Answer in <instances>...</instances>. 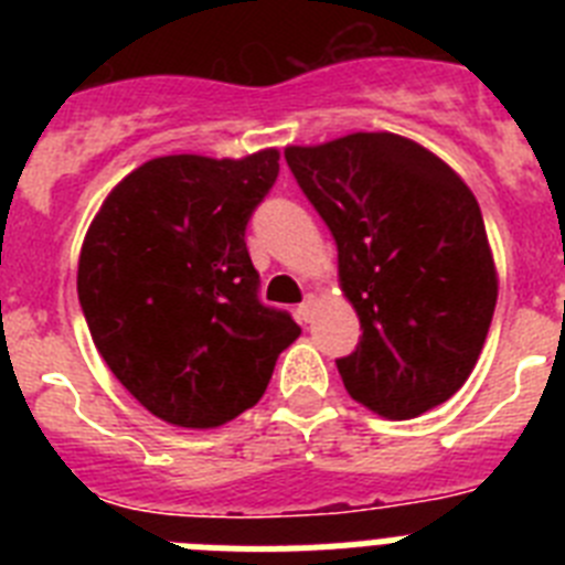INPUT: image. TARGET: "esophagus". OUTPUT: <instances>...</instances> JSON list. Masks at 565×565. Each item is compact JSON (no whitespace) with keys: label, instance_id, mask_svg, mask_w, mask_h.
<instances>
[{"label":"esophagus","instance_id":"esophagus-1","mask_svg":"<svg viewBox=\"0 0 565 565\" xmlns=\"http://www.w3.org/2000/svg\"><path fill=\"white\" fill-rule=\"evenodd\" d=\"M313 308H317V297H311V294H308V297L302 299V306L297 308V317L302 319V322H311V317H313Z\"/></svg>","mask_w":565,"mask_h":565}]
</instances>
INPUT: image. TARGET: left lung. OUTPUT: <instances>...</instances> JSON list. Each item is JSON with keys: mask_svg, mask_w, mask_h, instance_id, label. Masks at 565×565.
Returning <instances> with one entry per match:
<instances>
[{"mask_svg": "<svg viewBox=\"0 0 565 565\" xmlns=\"http://www.w3.org/2000/svg\"><path fill=\"white\" fill-rule=\"evenodd\" d=\"M286 161L337 239L362 326L356 351L337 359L348 393L387 418L447 402L476 367L498 299L476 194L393 132L288 147Z\"/></svg>", "mask_w": 565, "mask_h": 565, "instance_id": "8db88e82", "label": "left lung"}]
</instances>
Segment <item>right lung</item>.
<instances>
[{
    "instance_id": "obj_1",
    "label": "right lung",
    "mask_w": 565,
    "mask_h": 565,
    "mask_svg": "<svg viewBox=\"0 0 565 565\" xmlns=\"http://www.w3.org/2000/svg\"><path fill=\"white\" fill-rule=\"evenodd\" d=\"M279 152L167 154L129 172L89 223L78 302L115 379L152 416L209 430L254 407L299 337L259 302L246 226Z\"/></svg>"
}]
</instances>
